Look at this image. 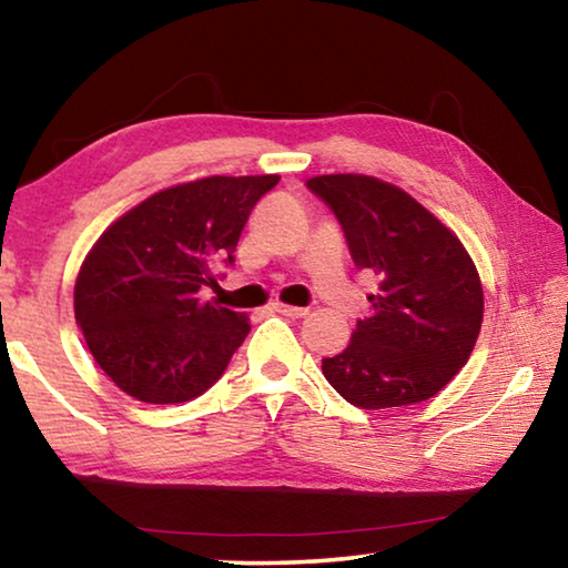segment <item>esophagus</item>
I'll use <instances>...</instances> for the list:
<instances>
[{
    "label": "esophagus",
    "instance_id": "obj_1",
    "mask_svg": "<svg viewBox=\"0 0 568 568\" xmlns=\"http://www.w3.org/2000/svg\"><path fill=\"white\" fill-rule=\"evenodd\" d=\"M275 311L281 313V315H287V318H305V315H307V307L283 305V303H275Z\"/></svg>",
    "mask_w": 568,
    "mask_h": 568
}]
</instances>
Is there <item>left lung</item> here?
<instances>
[{"mask_svg":"<svg viewBox=\"0 0 568 568\" xmlns=\"http://www.w3.org/2000/svg\"><path fill=\"white\" fill-rule=\"evenodd\" d=\"M333 210L358 271L378 277L371 318L323 376L353 406L434 398L464 368L484 321V287L460 240L408 192L368 175L305 182Z\"/></svg>","mask_w":568,"mask_h":568,"instance_id":"8db88e82","label":"left lung"}]
</instances>
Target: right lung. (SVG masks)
Here are the masks:
<instances>
[{"instance_id":"obj_1","label":"right lung","mask_w":568,"mask_h":568,"mask_svg":"<svg viewBox=\"0 0 568 568\" xmlns=\"http://www.w3.org/2000/svg\"><path fill=\"white\" fill-rule=\"evenodd\" d=\"M277 175L205 178L160 190L104 230L77 275L74 318L92 358L142 403H185L223 376L245 313L200 301L213 265Z\"/></svg>"}]
</instances>
